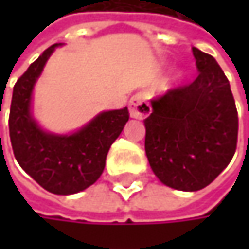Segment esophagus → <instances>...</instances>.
Listing matches in <instances>:
<instances>
[{
    "mask_svg": "<svg viewBox=\"0 0 249 249\" xmlns=\"http://www.w3.org/2000/svg\"><path fill=\"white\" fill-rule=\"evenodd\" d=\"M151 114V107L147 102L144 93H135L129 99V115L137 120H144Z\"/></svg>",
    "mask_w": 249,
    "mask_h": 249,
    "instance_id": "obj_1",
    "label": "esophagus"
}]
</instances>
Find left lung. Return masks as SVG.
Here are the masks:
<instances>
[{
    "label": "left lung",
    "mask_w": 249,
    "mask_h": 249,
    "mask_svg": "<svg viewBox=\"0 0 249 249\" xmlns=\"http://www.w3.org/2000/svg\"><path fill=\"white\" fill-rule=\"evenodd\" d=\"M197 77L151 101L145 118V154L169 187L196 192L211 184L232 160L238 112L229 80L216 60L193 47Z\"/></svg>",
    "instance_id": "8db88e82"
}]
</instances>
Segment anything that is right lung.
<instances>
[{
  "mask_svg": "<svg viewBox=\"0 0 249 249\" xmlns=\"http://www.w3.org/2000/svg\"><path fill=\"white\" fill-rule=\"evenodd\" d=\"M53 44L33 62L14 85L10 108V140L25 173L54 195H73L93 184L105 169L107 154L129 118L128 108L101 112L71 135L43 131L31 117V93L53 50ZM1 109V108H0Z\"/></svg>",
  "mask_w": 249,
  "mask_h": 249,
  "instance_id": "1",
  "label": "right lung"
}]
</instances>
